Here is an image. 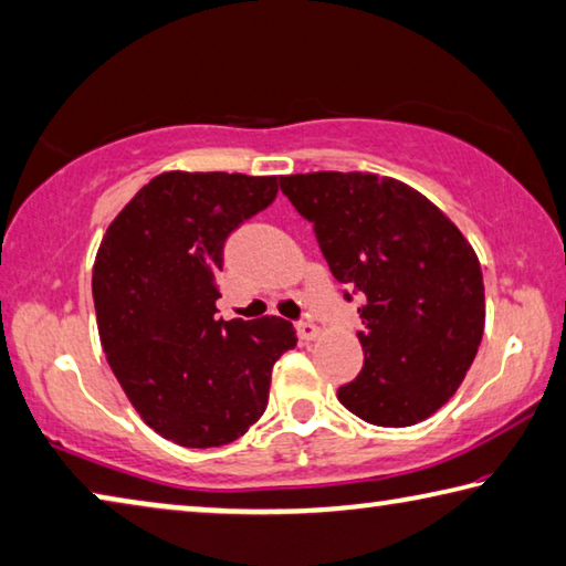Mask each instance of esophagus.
<instances>
[{"mask_svg": "<svg viewBox=\"0 0 566 566\" xmlns=\"http://www.w3.org/2000/svg\"><path fill=\"white\" fill-rule=\"evenodd\" d=\"M295 333H298L301 340H313L318 336V326L313 321H301L295 323Z\"/></svg>", "mask_w": 566, "mask_h": 566, "instance_id": "obj_1", "label": "esophagus"}]
</instances>
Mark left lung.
I'll return each instance as SVG.
<instances>
[{"instance_id": "8db88e82", "label": "left lung", "mask_w": 566, "mask_h": 566, "mask_svg": "<svg viewBox=\"0 0 566 566\" xmlns=\"http://www.w3.org/2000/svg\"><path fill=\"white\" fill-rule=\"evenodd\" d=\"M346 301L360 295L364 368L338 401L376 426H413L464 381L484 336L474 248L419 190L370 172L285 175Z\"/></svg>"}]
</instances>
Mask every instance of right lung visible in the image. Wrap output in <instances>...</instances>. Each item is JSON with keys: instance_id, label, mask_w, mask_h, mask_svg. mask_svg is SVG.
<instances>
[{"instance_id": "add662e5", "label": "right lung", "mask_w": 566, "mask_h": 566, "mask_svg": "<svg viewBox=\"0 0 566 566\" xmlns=\"http://www.w3.org/2000/svg\"><path fill=\"white\" fill-rule=\"evenodd\" d=\"M277 196V178L163 172L109 222L92 268L99 340L143 421L188 449L235 441L295 348L289 321L216 318L228 235Z\"/></svg>"}]
</instances>
